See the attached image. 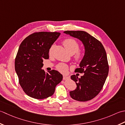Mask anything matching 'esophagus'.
Masks as SVG:
<instances>
[{"label":"esophagus","instance_id":"34e87169","mask_svg":"<svg viewBox=\"0 0 125 125\" xmlns=\"http://www.w3.org/2000/svg\"><path fill=\"white\" fill-rule=\"evenodd\" d=\"M68 78V77H66V76H65V75H63V80H65L67 79Z\"/></svg>","mask_w":125,"mask_h":125}]
</instances>
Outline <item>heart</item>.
Wrapping results in <instances>:
<instances>
[{
    "instance_id": "obj_1",
    "label": "heart",
    "mask_w": 125,
    "mask_h": 125,
    "mask_svg": "<svg viewBox=\"0 0 125 125\" xmlns=\"http://www.w3.org/2000/svg\"><path fill=\"white\" fill-rule=\"evenodd\" d=\"M63 45L64 46L66 50L70 53V54L74 55V60L77 63H80L83 60L84 54L83 53L79 50V49L80 45L79 44L73 39H65L63 42ZM54 45L51 46L49 50V54H51L53 48H54ZM57 68L58 71L63 73H66L67 72L68 67L67 65L63 63H60L57 66Z\"/></svg>"
}]
</instances>
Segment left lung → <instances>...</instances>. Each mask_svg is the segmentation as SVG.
<instances>
[{
    "label": "left lung",
    "mask_w": 125,
    "mask_h": 125,
    "mask_svg": "<svg viewBox=\"0 0 125 125\" xmlns=\"http://www.w3.org/2000/svg\"><path fill=\"white\" fill-rule=\"evenodd\" d=\"M64 33L81 40L85 50L80 68L75 71L83 75L80 78L77 75H71L77 88L70 92V96L79 101L90 100L100 93L107 77L109 66L106 51L100 41L86 32L66 31Z\"/></svg>",
    "instance_id": "1"
}]
</instances>
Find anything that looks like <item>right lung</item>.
<instances>
[{
  "label": "right lung",
  "mask_w": 125,
  "mask_h": 125,
  "mask_svg": "<svg viewBox=\"0 0 125 125\" xmlns=\"http://www.w3.org/2000/svg\"><path fill=\"white\" fill-rule=\"evenodd\" d=\"M59 32H35L20 45L15 59V70L24 92L30 97L43 99L52 96L62 79L57 71L46 73L43 60L49 58V50L59 37Z\"/></svg>",
  "instance_id": "right-lung-1"
}]
</instances>
